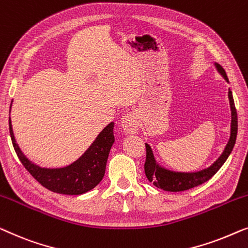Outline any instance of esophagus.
Here are the masks:
<instances>
[{
    "mask_svg": "<svg viewBox=\"0 0 248 248\" xmlns=\"http://www.w3.org/2000/svg\"><path fill=\"white\" fill-rule=\"evenodd\" d=\"M121 129L125 132V134H136L138 131V120L135 113H127L121 118L120 121Z\"/></svg>",
    "mask_w": 248,
    "mask_h": 248,
    "instance_id": "obj_1",
    "label": "esophagus"
}]
</instances>
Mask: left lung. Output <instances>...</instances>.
<instances>
[{"instance_id": "8db88e82", "label": "left lung", "mask_w": 248, "mask_h": 248, "mask_svg": "<svg viewBox=\"0 0 248 248\" xmlns=\"http://www.w3.org/2000/svg\"><path fill=\"white\" fill-rule=\"evenodd\" d=\"M216 68L220 73L226 81L228 82L227 74L225 69L220 65L215 62ZM228 97L230 103V110H232V124H230V137L226 145V147L222 152V154L219 156V158L209 166L208 169H204L199 172H173V170H166L158 165L154 157L151 146L145 144L146 146V162H145V174L147 176L149 182H152L156 187L162 189L164 191H170V192H180V191H186L192 189L200 184L207 182L215 175L216 173L220 170V167L224 165V163L227 160L228 156L232 153L233 146L236 142L237 137V129H238V121H237V112L235 103H233L232 91H228Z\"/></svg>"}]
</instances>
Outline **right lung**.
Segmentation results:
<instances>
[{
    "label": "right lung",
    "instance_id": "obj_1",
    "mask_svg": "<svg viewBox=\"0 0 248 248\" xmlns=\"http://www.w3.org/2000/svg\"><path fill=\"white\" fill-rule=\"evenodd\" d=\"M113 127L114 123L108 124L97 135L95 140L86 149L84 154L74 163L65 167H58V169H46V167H40L33 164L21 152L18 144L16 142L11 118L9 117L10 135H11L13 147L20 162L41 186L49 191L61 194H83L92 190L101 182L106 173L108 156L114 142Z\"/></svg>",
    "mask_w": 248,
    "mask_h": 248
}]
</instances>
